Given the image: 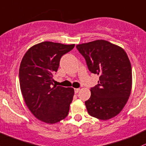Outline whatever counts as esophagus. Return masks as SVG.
<instances>
[{"mask_svg": "<svg viewBox=\"0 0 146 146\" xmlns=\"http://www.w3.org/2000/svg\"><path fill=\"white\" fill-rule=\"evenodd\" d=\"M79 90H80L79 88H75L74 89V92H75V93H78Z\"/></svg>", "mask_w": 146, "mask_h": 146, "instance_id": "esophagus-1", "label": "esophagus"}]
</instances>
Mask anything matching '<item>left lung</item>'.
Wrapping results in <instances>:
<instances>
[{
    "mask_svg": "<svg viewBox=\"0 0 146 146\" xmlns=\"http://www.w3.org/2000/svg\"><path fill=\"white\" fill-rule=\"evenodd\" d=\"M76 48L89 70L99 75L85 104L89 115L106 120L115 117L126 104L132 86L130 61L125 50L103 40L81 44Z\"/></svg>",
    "mask_w": 146,
    "mask_h": 146,
    "instance_id": "left-lung-1",
    "label": "left lung"
}]
</instances>
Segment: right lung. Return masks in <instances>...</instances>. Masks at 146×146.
I'll list each match as a JSON object with an SVG mask.
<instances>
[{
	"instance_id": "right-lung-1",
	"label": "right lung",
	"mask_w": 146,
	"mask_h": 146,
	"mask_svg": "<svg viewBox=\"0 0 146 146\" xmlns=\"http://www.w3.org/2000/svg\"><path fill=\"white\" fill-rule=\"evenodd\" d=\"M74 46L43 42L31 46L21 60L19 76L23 100L34 116L44 123H56L68 115L74 90L54 85L53 74L61 57Z\"/></svg>"
}]
</instances>
